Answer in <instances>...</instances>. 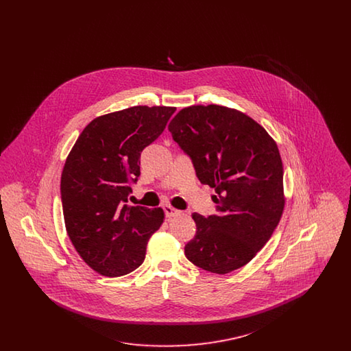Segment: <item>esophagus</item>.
<instances>
[{
  "label": "esophagus",
  "mask_w": 351,
  "mask_h": 351,
  "mask_svg": "<svg viewBox=\"0 0 351 351\" xmlns=\"http://www.w3.org/2000/svg\"><path fill=\"white\" fill-rule=\"evenodd\" d=\"M163 209H165V213H166V216H167L168 218L176 217V216H180V215H182V210L175 209V208L171 206V205H165Z\"/></svg>",
  "instance_id": "esophagus-1"
}]
</instances>
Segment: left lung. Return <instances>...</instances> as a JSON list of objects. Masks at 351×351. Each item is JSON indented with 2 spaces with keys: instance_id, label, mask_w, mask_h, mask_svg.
I'll return each mask as SVG.
<instances>
[{
  "instance_id": "left-lung-1",
  "label": "left lung",
  "mask_w": 351,
  "mask_h": 351,
  "mask_svg": "<svg viewBox=\"0 0 351 351\" xmlns=\"http://www.w3.org/2000/svg\"><path fill=\"white\" fill-rule=\"evenodd\" d=\"M168 130L201 183L216 191L217 213L192 215L197 230L184 247L186 259L221 275L247 265L283 213V163L275 141L252 118L219 105L184 108Z\"/></svg>"
}]
</instances>
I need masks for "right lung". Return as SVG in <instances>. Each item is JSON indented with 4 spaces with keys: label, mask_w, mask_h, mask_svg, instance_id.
<instances>
[{
    "label": "right lung",
    "mask_w": 351,
    "mask_h": 351,
    "mask_svg": "<svg viewBox=\"0 0 351 351\" xmlns=\"http://www.w3.org/2000/svg\"><path fill=\"white\" fill-rule=\"evenodd\" d=\"M176 108L133 106L95 118L79 135L62 172L68 237L84 262L117 278L139 267L162 208L128 205L141 175V152L163 133Z\"/></svg>",
    "instance_id": "1"
}]
</instances>
